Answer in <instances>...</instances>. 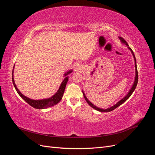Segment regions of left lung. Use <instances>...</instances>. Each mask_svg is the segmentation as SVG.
<instances>
[{
  "mask_svg": "<svg viewBox=\"0 0 155 155\" xmlns=\"http://www.w3.org/2000/svg\"><path fill=\"white\" fill-rule=\"evenodd\" d=\"M119 39H120V40L121 41V43L125 44L126 46H127L128 49H129V50L131 51V53H132V54H133V58H134V59L135 70H136V75H135L134 81V83H133V85L132 87H131V88L130 89V91H129V92L127 93V94L124 98H122V99H121V100H120V101H119L118 103H117V104H116L112 106V107H109V108H107V109H100V108H98V107H97L96 106H95L94 104H92V103L87 99V97H86V96H85V93H84V92L83 91V96H84V97H85V100L87 101V102L88 103V104L89 105H90L91 107H92L93 109H94L95 110H97V111H100V112H106L112 111V110H114V109H116V108H117L118 107H119L120 105H121L122 104H124V103L127 100L128 98L131 96V94H132L133 92L135 90L136 87H137V83H138V70H137V61H136V58H135L134 54V53H133V51L132 49H131V48L129 47L128 44H127V42L124 40V39L122 38V37H119Z\"/></svg>",
  "mask_w": 155,
  "mask_h": 155,
  "instance_id": "obj_1",
  "label": "left lung"
}]
</instances>
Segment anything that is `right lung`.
I'll return each mask as SVG.
<instances>
[{"mask_svg":"<svg viewBox=\"0 0 155 155\" xmlns=\"http://www.w3.org/2000/svg\"><path fill=\"white\" fill-rule=\"evenodd\" d=\"M13 68H14V67H13ZM72 72V70H69V71L64 74V76L65 78L63 79V81L61 83V84L58 91L54 96H52L51 97L46 98V99H43V100H31V99H30V98L27 97L25 95H23L19 91H18V89L17 88L15 83V81H14L13 69V73H12V81H13L14 87H15V90L17 91V93L18 94V95H19L26 103H28V104L30 105H31V107L35 108V109H46V108L52 107V106L56 105L61 101V100L62 99L63 94L64 92L65 87H66L67 83L68 80V75L71 73Z\"/></svg>","mask_w":155,"mask_h":155,"instance_id":"obj_1","label":"right lung"}]
</instances>
